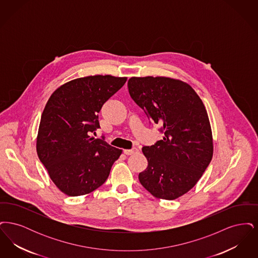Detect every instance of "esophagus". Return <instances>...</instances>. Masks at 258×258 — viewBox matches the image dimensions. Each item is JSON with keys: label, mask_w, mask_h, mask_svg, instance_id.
<instances>
[{"label": "esophagus", "mask_w": 258, "mask_h": 258, "mask_svg": "<svg viewBox=\"0 0 258 258\" xmlns=\"http://www.w3.org/2000/svg\"><path fill=\"white\" fill-rule=\"evenodd\" d=\"M137 151H138V150H137L136 148L131 149V150H123V154H125L126 156H131V155H134Z\"/></svg>", "instance_id": "esophagus-1"}]
</instances>
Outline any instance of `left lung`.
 <instances>
[{
  "instance_id": "left-lung-1",
  "label": "left lung",
  "mask_w": 258,
  "mask_h": 258,
  "mask_svg": "<svg viewBox=\"0 0 258 258\" xmlns=\"http://www.w3.org/2000/svg\"><path fill=\"white\" fill-rule=\"evenodd\" d=\"M128 92L161 140L144 146L148 166L139 182L154 197L173 200L192 188L213 157L208 114L196 91L167 77H132Z\"/></svg>"
}]
</instances>
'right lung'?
Returning <instances> with one entry per match:
<instances>
[{"instance_id": "add662e5", "label": "right lung", "mask_w": 258, "mask_h": 258, "mask_svg": "<svg viewBox=\"0 0 258 258\" xmlns=\"http://www.w3.org/2000/svg\"><path fill=\"white\" fill-rule=\"evenodd\" d=\"M125 77L95 75L58 88L42 112L37 156L59 189L70 197L92 192L109 176L122 150L104 137H90L99 128L98 112L125 83Z\"/></svg>"}]
</instances>
